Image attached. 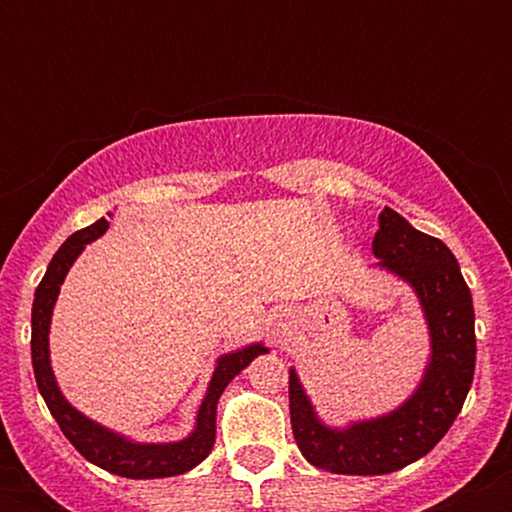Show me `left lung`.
<instances>
[{"label":"left lung","instance_id":"8db88e82","mask_svg":"<svg viewBox=\"0 0 512 512\" xmlns=\"http://www.w3.org/2000/svg\"><path fill=\"white\" fill-rule=\"evenodd\" d=\"M373 255L380 269L407 281L424 310L431 358L419 387L390 414L332 428L320 421L296 368L289 370L291 426L303 457L325 472L356 477L397 472L436 448L460 414L477 361L472 293L448 245L385 207Z\"/></svg>","mask_w":512,"mask_h":512}]
</instances>
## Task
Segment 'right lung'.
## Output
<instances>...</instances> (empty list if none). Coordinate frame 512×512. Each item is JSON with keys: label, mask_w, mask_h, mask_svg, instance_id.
<instances>
[{"label": "right lung", "mask_w": 512, "mask_h": 512, "mask_svg": "<svg viewBox=\"0 0 512 512\" xmlns=\"http://www.w3.org/2000/svg\"><path fill=\"white\" fill-rule=\"evenodd\" d=\"M108 226V221L98 219L91 226L72 233V236L64 240L62 248L55 252V257L48 264V272H45L43 281L35 289L31 313V358L35 383H38L40 395H43L45 404H48L50 414L60 424L64 436H67L69 443L88 462L98 464L105 472L127 479L175 477V474L190 472L192 467H197L209 455L216 440V404H219L221 392L226 390V385L236 378L240 370L250 366L252 358L267 354L269 349L264 344H250L238 351H231V354H223L216 361L207 395H204L202 404L197 409L195 431L187 438L175 440V443H137V440L120 436V433L110 431V428L96 424V421H91L81 411H76L64 399L50 366L48 337L52 308H55L57 296H60V286L69 272V267H72L74 260L81 255V250L88 243H93V240L101 238L108 231Z\"/></svg>", "instance_id": "obj_1"}]
</instances>
